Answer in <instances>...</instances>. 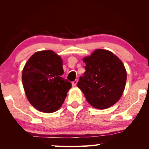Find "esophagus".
I'll return each mask as SVG.
<instances>
[{
	"instance_id": "1",
	"label": "esophagus",
	"mask_w": 149,
	"mask_h": 149,
	"mask_svg": "<svg viewBox=\"0 0 149 149\" xmlns=\"http://www.w3.org/2000/svg\"><path fill=\"white\" fill-rule=\"evenodd\" d=\"M77 80L76 79V80H75V81H74L72 82V86L73 87H75V86H76V85H77Z\"/></svg>"
}]
</instances>
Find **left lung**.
<instances>
[{"label": "left lung", "instance_id": "8db88e82", "mask_svg": "<svg viewBox=\"0 0 149 149\" xmlns=\"http://www.w3.org/2000/svg\"><path fill=\"white\" fill-rule=\"evenodd\" d=\"M83 60L86 71L79 77L77 86L87 101L100 110L114 105L122 97L127 79L122 62L112 52L104 49H97Z\"/></svg>", "mask_w": 149, "mask_h": 149}]
</instances>
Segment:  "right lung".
<instances>
[{"label":"right lung","mask_w":149,"mask_h":149,"mask_svg":"<svg viewBox=\"0 0 149 149\" xmlns=\"http://www.w3.org/2000/svg\"><path fill=\"white\" fill-rule=\"evenodd\" d=\"M62 60L52 50L35 52L22 72V84L29 102L39 111L56 112L61 107L72 87L64 79Z\"/></svg>","instance_id":"add662e5"}]
</instances>
